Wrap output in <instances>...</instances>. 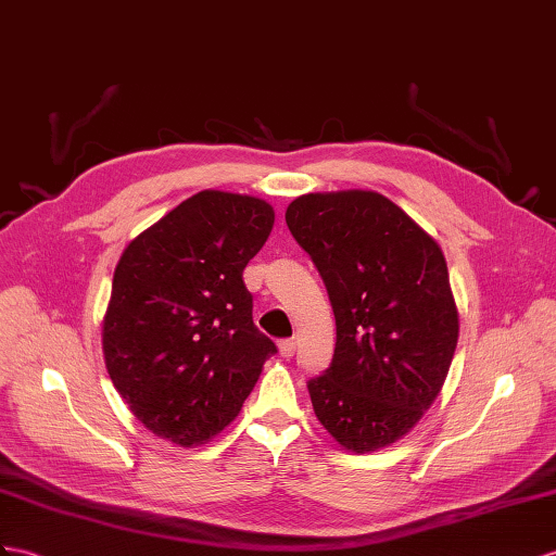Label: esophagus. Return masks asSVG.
I'll list each match as a JSON object with an SVG mask.
<instances>
[{
	"label": "esophagus",
	"mask_w": 556,
	"mask_h": 556,
	"mask_svg": "<svg viewBox=\"0 0 556 556\" xmlns=\"http://www.w3.org/2000/svg\"><path fill=\"white\" fill-rule=\"evenodd\" d=\"M279 354H281L283 359H291L293 354H295V343H293V340H281V343H279Z\"/></svg>",
	"instance_id": "1"
}]
</instances>
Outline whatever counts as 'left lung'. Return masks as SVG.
I'll use <instances>...</instances> for the list:
<instances>
[{
  "label": "left lung",
  "mask_w": 556,
  "mask_h": 556,
  "mask_svg": "<svg viewBox=\"0 0 556 556\" xmlns=\"http://www.w3.org/2000/svg\"><path fill=\"white\" fill-rule=\"evenodd\" d=\"M287 225L336 315L333 362L307 382L315 416L352 453L390 446L432 406L458 345L444 253L374 190L303 194Z\"/></svg>",
  "instance_id": "obj_1"
}]
</instances>
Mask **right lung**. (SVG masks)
Masks as SVG:
<instances>
[{"label":"right lung","instance_id":"obj_1","mask_svg":"<svg viewBox=\"0 0 556 556\" xmlns=\"http://www.w3.org/2000/svg\"><path fill=\"white\" fill-rule=\"evenodd\" d=\"M275 225L265 199L204 190L124 249L103 317L112 386L156 437L202 446L230 425L275 343L244 267Z\"/></svg>","mask_w":556,"mask_h":556}]
</instances>
